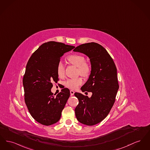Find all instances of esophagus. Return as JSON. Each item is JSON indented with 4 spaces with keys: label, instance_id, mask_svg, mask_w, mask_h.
Returning <instances> with one entry per match:
<instances>
[{
    "label": "esophagus",
    "instance_id": "34e87169",
    "mask_svg": "<svg viewBox=\"0 0 150 150\" xmlns=\"http://www.w3.org/2000/svg\"><path fill=\"white\" fill-rule=\"evenodd\" d=\"M74 93H75V92L74 91H70V95L71 96H73L74 95Z\"/></svg>",
    "mask_w": 150,
    "mask_h": 150
}]
</instances>
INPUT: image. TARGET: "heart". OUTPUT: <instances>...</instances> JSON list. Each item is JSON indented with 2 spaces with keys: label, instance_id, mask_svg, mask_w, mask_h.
<instances>
[{
  "label": "heart",
  "instance_id": "1",
  "mask_svg": "<svg viewBox=\"0 0 150 150\" xmlns=\"http://www.w3.org/2000/svg\"><path fill=\"white\" fill-rule=\"evenodd\" d=\"M68 61L71 64L78 67V74L80 75L87 77L91 72V67L87 63L85 62V58L83 56L78 54L71 55L67 57ZM65 69L63 63L61 61L58 63L57 66V74L59 78L64 76ZM83 83L81 78L67 80L66 82V86L71 89H76L79 87Z\"/></svg>",
  "mask_w": 150,
  "mask_h": 150
}]
</instances>
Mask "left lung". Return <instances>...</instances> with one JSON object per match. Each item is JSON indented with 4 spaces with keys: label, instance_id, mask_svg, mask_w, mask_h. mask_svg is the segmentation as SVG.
Here are the masks:
<instances>
[{
    "label": "left lung",
    "instance_id": "1",
    "mask_svg": "<svg viewBox=\"0 0 150 150\" xmlns=\"http://www.w3.org/2000/svg\"><path fill=\"white\" fill-rule=\"evenodd\" d=\"M74 52L83 53L90 59L91 74L81 89L92 93L91 97L75 93L79 100L76 117L80 123L93 126L101 122L114 105L119 88L117 68L105 49L96 42L80 45Z\"/></svg>",
    "mask_w": 150,
    "mask_h": 150
}]
</instances>
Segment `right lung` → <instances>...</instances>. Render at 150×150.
<instances>
[{"label":"right lung","instance_id":"add662e5","mask_svg":"<svg viewBox=\"0 0 150 150\" xmlns=\"http://www.w3.org/2000/svg\"><path fill=\"white\" fill-rule=\"evenodd\" d=\"M75 46L49 41L41 45L27 63L23 83L24 100L30 114L36 121L45 126L57 122L61 118L70 92L63 88L56 96L51 92L53 82L58 76L57 66L62 55Z\"/></svg>","mask_w":150,"mask_h":150}]
</instances>
